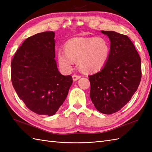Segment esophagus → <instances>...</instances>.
I'll return each instance as SVG.
<instances>
[{"mask_svg":"<svg viewBox=\"0 0 152 152\" xmlns=\"http://www.w3.org/2000/svg\"><path fill=\"white\" fill-rule=\"evenodd\" d=\"M80 78H81V76H78V75H73L72 76V79L74 81H76V80H78Z\"/></svg>","mask_w":152,"mask_h":152,"instance_id":"1","label":"esophagus"}]
</instances>
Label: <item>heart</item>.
Segmentation results:
<instances>
[{
	"label": "heart",
	"instance_id": "b5f03b06",
	"mask_svg": "<svg viewBox=\"0 0 152 152\" xmlns=\"http://www.w3.org/2000/svg\"><path fill=\"white\" fill-rule=\"evenodd\" d=\"M110 46L104 37H79L69 40L64 45V51L57 53L58 63L66 72L72 69L74 61L82 72L94 73L101 70L107 63Z\"/></svg>",
	"mask_w": 152,
	"mask_h": 152
}]
</instances>
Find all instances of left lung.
<instances>
[{
    "label": "left lung",
    "mask_w": 152,
    "mask_h": 152,
    "mask_svg": "<svg viewBox=\"0 0 152 152\" xmlns=\"http://www.w3.org/2000/svg\"><path fill=\"white\" fill-rule=\"evenodd\" d=\"M110 41V54L100 72L89 76L90 98L104 114L119 111L127 104L140 84L141 59L127 35L101 31Z\"/></svg>",
    "instance_id": "8db88e82"
}]
</instances>
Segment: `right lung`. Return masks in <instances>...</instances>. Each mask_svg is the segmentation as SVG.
<instances>
[{"label": "right lung", "instance_id": "add662e5", "mask_svg": "<svg viewBox=\"0 0 152 152\" xmlns=\"http://www.w3.org/2000/svg\"><path fill=\"white\" fill-rule=\"evenodd\" d=\"M55 33L47 31L27 38L12 61V85L27 107L39 115H53L66 99L72 83L54 59Z\"/></svg>", "mask_w": 152, "mask_h": 152}]
</instances>
